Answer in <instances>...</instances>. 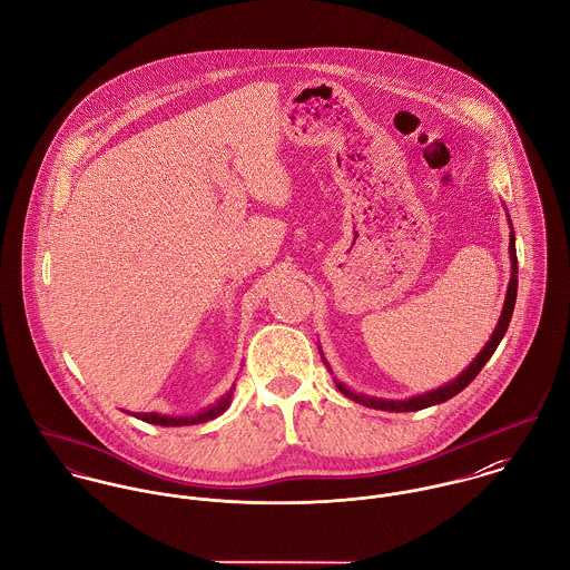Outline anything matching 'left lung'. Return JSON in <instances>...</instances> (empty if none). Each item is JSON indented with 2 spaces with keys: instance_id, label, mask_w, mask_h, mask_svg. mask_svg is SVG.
Segmentation results:
<instances>
[{
  "instance_id": "left-lung-1",
  "label": "left lung",
  "mask_w": 570,
  "mask_h": 570,
  "mask_svg": "<svg viewBox=\"0 0 570 570\" xmlns=\"http://www.w3.org/2000/svg\"><path fill=\"white\" fill-rule=\"evenodd\" d=\"M509 218V214H507ZM509 259H511V279H509V286H507V297H504V306H502V313H500V320L491 333V340L484 343V347L478 352V356L455 376L450 383L436 387V390H430V392H423V394H416V396H410V399H376V396H365V394H358L354 390H350L345 383H342L340 379H335L340 392L345 394L347 399H352L354 403H361L365 407H372V410H383V412H416V410H425V407H432V405H439V403H445L450 399H454L458 392H462L475 376L478 372L484 367V363L491 358V354L495 352L498 343L502 342V337L507 335V328H509V322H511V315H513V308H515V295H518V257H515V233H513V225H511V218H509ZM322 352V358L326 363V367L331 370V363L326 361L324 356V350L320 347ZM333 374V370H331Z\"/></svg>"
}]
</instances>
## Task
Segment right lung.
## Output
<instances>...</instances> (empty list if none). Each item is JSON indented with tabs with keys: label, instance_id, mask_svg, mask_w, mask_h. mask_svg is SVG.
I'll return each instance as SVG.
<instances>
[{
	"label": "right lung",
	"instance_id": "1",
	"mask_svg": "<svg viewBox=\"0 0 570 570\" xmlns=\"http://www.w3.org/2000/svg\"><path fill=\"white\" fill-rule=\"evenodd\" d=\"M233 390L235 385H230L225 396H220L214 405L191 414V416H171V414H158V412H138L134 414L136 419L145 421V423H151V425H160V428H180V425H198V423H205V421H212L216 416H220L228 405H230V399H233ZM131 414V412H127Z\"/></svg>",
	"mask_w": 570,
	"mask_h": 570
}]
</instances>
